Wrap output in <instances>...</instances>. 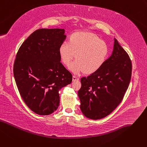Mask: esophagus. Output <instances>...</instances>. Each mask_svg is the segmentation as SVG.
Returning <instances> with one entry per match:
<instances>
[{
	"label": "esophagus",
	"instance_id": "obj_1",
	"mask_svg": "<svg viewBox=\"0 0 147 147\" xmlns=\"http://www.w3.org/2000/svg\"><path fill=\"white\" fill-rule=\"evenodd\" d=\"M79 80V77H76V76H73V82L78 81Z\"/></svg>",
	"mask_w": 147,
	"mask_h": 147
}]
</instances>
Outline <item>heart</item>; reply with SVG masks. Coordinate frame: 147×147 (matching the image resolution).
<instances>
[{"label":"heart","instance_id":"obj_1","mask_svg":"<svg viewBox=\"0 0 147 147\" xmlns=\"http://www.w3.org/2000/svg\"><path fill=\"white\" fill-rule=\"evenodd\" d=\"M109 53L108 46L97 35L88 32L79 31L72 34L68 43L63 42L58 48L60 60L69 67L75 74L83 72L92 74L98 71L105 63Z\"/></svg>","mask_w":147,"mask_h":147}]
</instances>
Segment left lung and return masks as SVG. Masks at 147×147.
I'll use <instances>...</instances> for the list:
<instances>
[{"label": "left lung", "instance_id": "1", "mask_svg": "<svg viewBox=\"0 0 147 147\" xmlns=\"http://www.w3.org/2000/svg\"><path fill=\"white\" fill-rule=\"evenodd\" d=\"M130 58L114 38L113 50L100 69L81 78L78 91L80 109L87 118L100 119L112 113L122 102L131 81Z\"/></svg>", "mask_w": 147, "mask_h": 147}]
</instances>
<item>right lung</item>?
<instances>
[{"instance_id":"1","label":"right lung","mask_w":147,"mask_h":147,"mask_svg":"<svg viewBox=\"0 0 147 147\" xmlns=\"http://www.w3.org/2000/svg\"><path fill=\"white\" fill-rule=\"evenodd\" d=\"M64 29H40L24 42L16 54L13 75L18 90L34 113L48 115L60 105L59 91L72 82L60 63L58 48L65 39Z\"/></svg>"}]
</instances>
